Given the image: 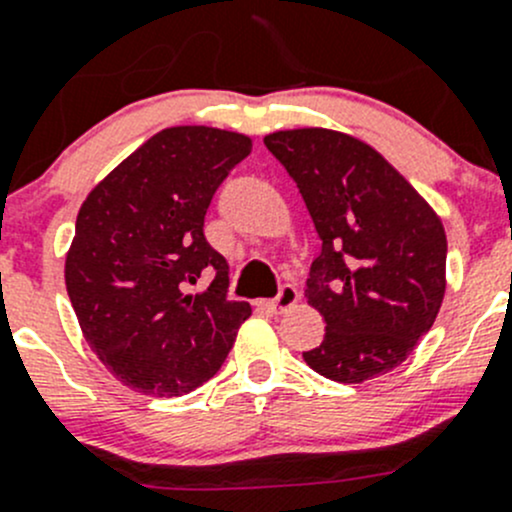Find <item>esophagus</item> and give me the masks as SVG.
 <instances>
[{"instance_id": "esophagus-1", "label": "esophagus", "mask_w": 512, "mask_h": 512, "mask_svg": "<svg viewBox=\"0 0 512 512\" xmlns=\"http://www.w3.org/2000/svg\"><path fill=\"white\" fill-rule=\"evenodd\" d=\"M297 299H299L297 287L289 285V282H285V285L280 287V292H277L275 299H267V302H262V304H265L267 309H272V312H282V309L292 307V304L297 302Z\"/></svg>"}]
</instances>
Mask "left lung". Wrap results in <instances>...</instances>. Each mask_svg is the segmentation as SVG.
<instances>
[{"instance_id":"obj_1","label":"left lung","mask_w":512,"mask_h":512,"mask_svg":"<svg viewBox=\"0 0 512 512\" xmlns=\"http://www.w3.org/2000/svg\"><path fill=\"white\" fill-rule=\"evenodd\" d=\"M265 146L297 183L322 240L304 294L327 327L304 361L342 384L396 369L441 309V220L404 175L352 136L297 128L270 133Z\"/></svg>"}]
</instances>
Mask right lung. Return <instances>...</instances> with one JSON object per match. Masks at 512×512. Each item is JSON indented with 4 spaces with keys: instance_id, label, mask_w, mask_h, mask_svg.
<instances>
[{
    "instance_id": "1",
    "label": "right lung",
    "mask_w": 512,
    "mask_h": 512,
    "mask_svg": "<svg viewBox=\"0 0 512 512\" xmlns=\"http://www.w3.org/2000/svg\"><path fill=\"white\" fill-rule=\"evenodd\" d=\"M252 153L242 133L165 128L84 200L66 255V292L106 369L148 396H183L220 371L250 304L227 297V262L205 213ZM208 276L211 287L190 295Z\"/></svg>"
}]
</instances>
